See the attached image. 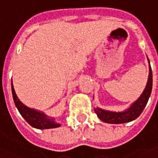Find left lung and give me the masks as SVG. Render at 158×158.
<instances>
[{
  "mask_svg": "<svg viewBox=\"0 0 158 158\" xmlns=\"http://www.w3.org/2000/svg\"><path fill=\"white\" fill-rule=\"evenodd\" d=\"M148 61L150 64V60L148 58ZM150 73H149V78L147 81V85L144 88L143 94L139 97L136 101L133 102L130 106L126 110L121 112H114L105 110L100 107L94 108V111L97 114L99 119L102 122L106 123H111V124H121V123H126L132 122L135 120L137 117L143 111L144 107L147 105V102L149 101L151 90H152V72L150 64Z\"/></svg>",
  "mask_w": 158,
  "mask_h": 158,
  "instance_id": "8db88e82",
  "label": "left lung"
}]
</instances>
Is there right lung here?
Segmentation results:
<instances>
[{
	"label": "right lung",
	"instance_id": "obj_1",
	"mask_svg": "<svg viewBox=\"0 0 158 158\" xmlns=\"http://www.w3.org/2000/svg\"><path fill=\"white\" fill-rule=\"evenodd\" d=\"M11 89H12V95L14 99L15 105L17 107L21 115L24 118L25 121L29 123L30 126H32L33 128H38V129H47V128L60 127L61 124L57 123L54 118L47 116L43 112L28 107L27 106H25L23 102H21L15 92L12 82H11Z\"/></svg>",
	"mask_w": 158,
	"mask_h": 158
}]
</instances>
